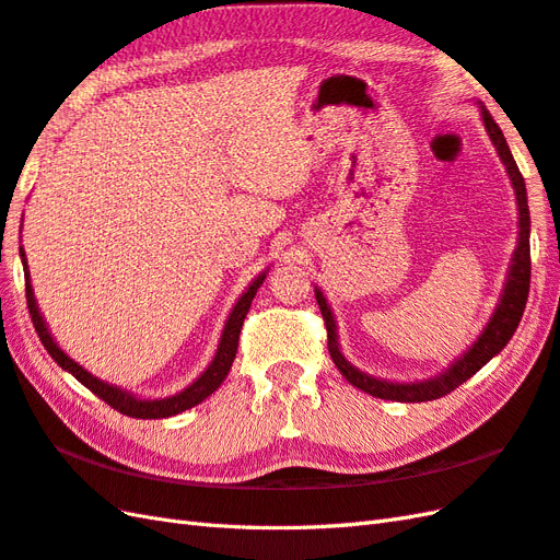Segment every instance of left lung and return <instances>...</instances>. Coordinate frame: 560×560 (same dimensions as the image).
Returning <instances> with one entry per match:
<instances>
[{"instance_id":"8db88e82","label":"left lung","mask_w":560,"mask_h":560,"mask_svg":"<svg viewBox=\"0 0 560 560\" xmlns=\"http://www.w3.org/2000/svg\"><path fill=\"white\" fill-rule=\"evenodd\" d=\"M480 118H482V126L489 135V140H492L497 154L503 163V168H506V173H509V180L513 187L515 203H517V242H515V249H513L511 264H509L506 282H503V290L499 294V302L492 311V316H489L487 325L482 327V332L477 335L475 342L466 351H463L458 359L448 363V368H444L440 375H434V377L416 380V383H392V380H385V377L368 375V373L359 371V368L351 361H347L342 349H339L335 313H332L330 304H327L323 290L313 288V292H316V299H318L320 313H323L325 327H327V349H330V357L337 365V371L342 373L353 387H359L361 392L371 394V397L387 399V401H401V404H420V401L440 399V397H444V394L454 392L458 385L466 383V380H470L482 365L492 361L497 353L509 345V339L517 330V325H521L523 311L527 304V294H529L527 189H525V180H523L521 171H517V163L511 154L506 138H503L501 128L497 126L492 114H489L482 104H480Z\"/></svg>"}]
</instances>
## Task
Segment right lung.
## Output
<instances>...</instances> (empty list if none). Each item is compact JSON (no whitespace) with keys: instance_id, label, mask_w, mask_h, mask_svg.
Returning <instances> with one entry per match:
<instances>
[{"instance_id":"obj_1","label":"right lung","mask_w":560,"mask_h":560,"mask_svg":"<svg viewBox=\"0 0 560 560\" xmlns=\"http://www.w3.org/2000/svg\"><path fill=\"white\" fill-rule=\"evenodd\" d=\"M19 252H21V264H23V272H25V299H28L31 318H33V325H35V330H37L39 342L45 345V349L49 351V357L57 361L63 368V371L71 373L80 385H85L90 392L97 394L102 401H106L108 406L116 408V411L126 413L130 418H142V420L171 418V416L183 413V411H187V408H192V406L201 404L207 397H211V394L223 385V380L228 377L230 368H233L235 353H237V342H240V330H242L244 318H247L249 306L254 302V294H256L258 288H261L266 276H268V268L261 270L249 282V288L242 292V296L235 302L233 311H230V316H228V320L223 325V332H221V339H218V349L213 353L211 363L207 365V371H203L197 380H192V385H187L185 389L171 394V397L142 399V397H138V394H132V392L122 389V387H116V385H108V383H104V380H100L97 375H92L90 371H85L83 365H80L78 361H73L57 345V339L51 337L49 325H47L45 316H43V313H39V306H37V299H35L33 284H31L28 258H25L23 247Z\"/></svg>"}]
</instances>
